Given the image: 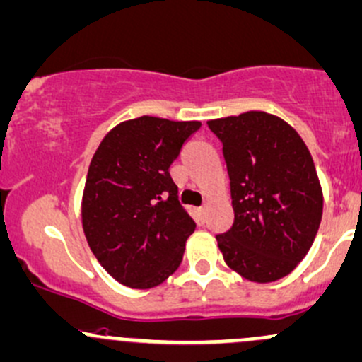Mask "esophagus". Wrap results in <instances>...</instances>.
I'll return each mask as SVG.
<instances>
[{
  "label": "esophagus",
  "mask_w": 362,
  "mask_h": 362,
  "mask_svg": "<svg viewBox=\"0 0 362 362\" xmlns=\"http://www.w3.org/2000/svg\"><path fill=\"white\" fill-rule=\"evenodd\" d=\"M205 211H207V209H205V207L198 209V217H200V221L205 219Z\"/></svg>",
  "instance_id": "34e87169"
}]
</instances>
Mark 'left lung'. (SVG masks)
Here are the masks:
<instances>
[{"label": "left lung", "mask_w": 362, "mask_h": 362, "mask_svg": "<svg viewBox=\"0 0 362 362\" xmlns=\"http://www.w3.org/2000/svg\"><path fill=\"white\" fill-rule=\"evenodd\" d=\"M223 143L235 223L217 245L245 279L285 278L313 247L322 217V189L297 131L267 112L209 120Z\"/></svg>", "instance_id": "8db88e82"}]
</instances>
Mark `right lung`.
I'll list each match as a JSON object with an SVG mask.
<instances>
[{
    "instance_id": "right-lung-1",
    "label": "right lung",
    "mask_w": 362,
    "mask_h": 362,
    "mask_svg": "<svg viewBox=\"0 0 362 362\" xmlns=\"http://www.w3.org/2000/svg\"><path fill=\"white\" fill-rule=\"evenodd\" d=\"M200 126L150 115L124 120L93 155L83 229L95 257L120 285L153 288L180 267L197 224L177 202L169 167Z\"/></svg>"
}]
</instances>
